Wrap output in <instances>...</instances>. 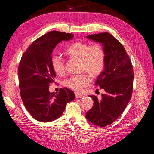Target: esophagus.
Here are the masks:
<instances>
[{
  "label": "esophagus",
  "instance_id": "obj_1",
  "mask_svg": "<svg viewBox=\"0 0 154 154\" xmlns=\"http://www.w3.org/2000/svg\"><path fill=\"white\" fill-rule=\"evenodd\" d=\"M75 97H76V98H77V99H79V98H82L84 97L83 94H79V93H75Z\"/></svg>",
  "mask_w": 154,
  "mask_h": 154
}]
</instances>
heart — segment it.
I'll list each match as a JSON object with an SVG mask.
<instances>
[{
    "mask_svg": "<svg viewBox=\"0 0 154 154\" xmlns=\"http://www.w3.org/2000/svg\"><path fill=\"white\" fill-rule=\"evenodd\" d=\"M64 53L69 57L81 60L82 70L89 72L93 77L99 75L105 67L106 51L100 44L90 45L86 42L76 41L67 45ZM50 62L55 73L60 76L65 75V64L60 57L53 55ZM91 81L92 78L89 74L83 73L71 77L65 81V85L77 92H81L89 85Z\"/></svg>",
    "mask_w": 154,
    "mask_h": 154,
    "instance_id": "1",
    "label": "heart"
}]
</instances>
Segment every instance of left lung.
<instances>
[{
  "label": "left lung",
  "instance_id": "8db88e82",
  "mask_svg": "<svg viewBox=\"0 0 154 154\" xmlns=\"http://www.w3.org/2000/svg\"><path fill=\"white\" fill-rule=\"evenodd\" d=\"M87 38L102 43L106 51L104 70L95 85L105 91L100 100L93 98V106L87 112V119L98 126L113 123L126 109L132 98L134 71L131 60L122 44L112 35L104 32L89 35Z\"/></svg>",
  "mask_w": 154,
  "mask_h": 154
}]
</instances>
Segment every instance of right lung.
Masks as SVG:
<instances>
[{
  "label": "right lung",
  "mask_w": 154,
  "mask_h": 154,
  "mask_svg": "<svg viewBox=\"0 0 154 154\" xmlns=\"http://www.w3.org/2000/svg\"><path fill=\"white\" fill-rule=\"evenodd\" d=\"M73 38V34L49 32L32 42L21 57L18 70L20 96L31 116L40 122L61 116L75 97L73 91L65 87L58 94L49 91L55 77L50 62L52 52L60 42Z\"/></svg>",
  "instance_id": "right-lung-1"
}]
</instances>
